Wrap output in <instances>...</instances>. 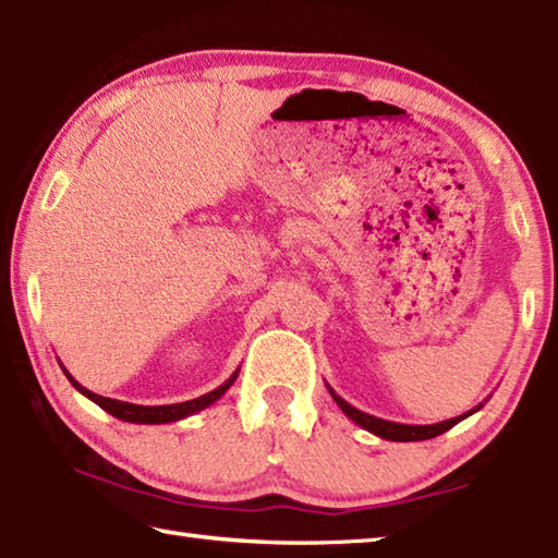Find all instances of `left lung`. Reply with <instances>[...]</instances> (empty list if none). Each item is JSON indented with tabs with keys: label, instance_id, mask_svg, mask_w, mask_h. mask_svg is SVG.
<instances>
[{
	"label": "left lung",
	"instance_id": "obj_1",
	"mask_svg": "<svg viewBox=\"0 0 558 558\" xmlns=\"http://www.w3.org/2000/svg\"><path fill=\"white\" fill-rule=\"evenodd\" d=\"M327 389H329V393H332V399L337 401L339 409H342L344 415H349V418H352V421L356 423V426H362L364 430L374 433V436L386 438V440H396V442H411V440H428V438H436V436H440V433L450 430V428L456 426V423H460L462 418H468V415H472L475 411L483 409V403H480V405H475V409H470L468 413L458 415V418H448V421H440V423H430V426H411V423L384 421V418H376V415H372V413L359 411V409H354L352 403H347V401L342 399V396L335 393V389H332V386H329V384H327Z\"/></svg>",
	"mask_w": 558,
	"mask_h": 558
}]
</instances>
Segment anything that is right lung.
<instances>
[{
    "instance_id": "obj_1",
    "label": "right lung",
    "mask_w": 558,
    "mask_h": 558,
    "mask_svg": "<svg viewBox=\"0 0 558 558\" xmlns=\"http://www.w3.org/2000/svg\"><path fill=\"white\" fill-rule=\"evenodd\" d=\"M61 369L65 376H69V381L75 386V389H78L83 396H88L93 403H98L102 411H108L110 415H116V418H120V421L147 423V426H157V423H174V421L186 418V415H194L204 409H209L214 401H219L221 396L231 389L235 376H239V369H235L229 379L219 386V389L204 393V396H199V399H192L184 403H169V405H137V403H128V401H118V399H108V396L93 393L86 389V386H81L78 381H75L73 376L65 372L63 364H61Z\"/></svg>"
}]
</instances>
